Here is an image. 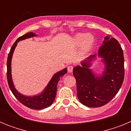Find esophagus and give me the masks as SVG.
Returning <instances> with one entry per match:
<instances>
[{"label": "esophagus", "mask_w": 131, "mask_h": 131, "mask_svg": "<svg viewBox=\"0 0 131 131\" xmlns=\"http://www.w3.org/2000/svg\"><path fill=\"white\" fill-rule=\"evenodd\" d=\"M73 67L71 66H69L68 67V71L69 73H71L73 71Z\"/></svg>", "instance_id": "esophagus-1"}]
</instances>
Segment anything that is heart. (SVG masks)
<instances>
[{
	"instance_id": "b5f03b06",
	"label": "heart",
	"mask_w": 131,
	"mask_h": 131,
	"mask_svg": "<svg viewBox=\"0 0 131 131\" xmlns=\"http://www.w3.org/2000/svg\"><path fill=\"white\" fill-rule=\"evenodd\" d=\"M94 42V37L91 34L77 33L73 39V45L76 47L81 45V50L83 53L89 52L92 48Z\"/></svg>"
}]
</instances>
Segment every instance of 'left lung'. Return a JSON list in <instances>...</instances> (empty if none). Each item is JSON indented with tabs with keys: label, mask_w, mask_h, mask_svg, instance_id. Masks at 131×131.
I'll use <instances>...</instances> for the list:
<instances>
[{
	"label": "left lung",
	"mask_w": 131,
	"mask_h": 131,
	"mask_svg": "<svg viewBox=\"0 0 131 131\" xmlns=\"http://www.w3.org/2000/svg\"><path fill=\"white\" fill-rule=\"evenodd\" d=\"M111 36L105 37L98 56L105 64L102 75L96 76L90 69L96 54L90 56L75 67L73 74L77 82V95L80 102L90 107L104 106L117 94L123 83L124 56L117 40Z\"/></svg>",
	"instance_id": "obj_1"
}]
</instances>
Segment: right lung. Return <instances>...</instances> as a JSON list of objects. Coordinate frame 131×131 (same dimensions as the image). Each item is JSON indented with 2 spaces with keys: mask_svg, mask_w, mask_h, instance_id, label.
Here are the masks:
<instances>
[{
  "mask_svg": "<svg viewBox=\"0 0 131 131\" xmlns=\"http://www.w3.org/2000/svg\"><path fill=\"white\" fill-rule=\"evenodd\" d=\"M35 36H37V35L32 32L27 33L23 36L19 37L12 45L8 56V60H7V80H8V86L12 92L22 104L29 108L33 109V110H42L50 106L54 101L56 95V92H57L58 83L60 81V78L63 77L65 74L67 73V68H65L62 71L54 74L52 77L51 80L48 83L47 87L44 89L43 92H42V93L39 95H36L34 96H26L17 91V90L15 89L12 79L11 61L12 55H13L16 45L19 40L29 39V38L35 37Z\"/></svg>",
  "mask_w": 131,
  "mask_h": 131,
  "instance_id": "add662e5",
  "label": "right lung"
}]
</instances>
